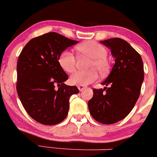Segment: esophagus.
Here are the masks:
<instances>
[{
	"instance_id": "esophagus-1",
	"label": "esophagus",
	"mask_w": 157,
	"mask_h": 157,
	"mask_svg": "<svg viewBox=\"0 0 157 157\" xmlns=\"http://www.w3.org/2000/svg\"><path fill=\"white\" fill-rule=\"evenodd\" d=\"M77 88H78V90H80V91H83L84 89L86 88V86H83V85H79V86H77Z\"/></svg>"
}]
</instances>
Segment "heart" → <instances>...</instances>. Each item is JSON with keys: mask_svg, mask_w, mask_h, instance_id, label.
<instances>
[{"mask_svg": "<svg viewBox=\"0 0 157 157\" xmlns=\"http://www.w3.org/2000/svg\"><path fill=\"white\" fill-rule=\"evenodd\" d=\"M76 50L80 54L91 58L86 71H77L70 77L69 81L71 84L86 85L95 81L98 77V71L93 67H96L101 74H105L110 67V62L107 58V49L98 42L87 41L76 47ZM58 64L66 73H73L76 69V58L68 51H64L58 57Z\"/></svg>", "mask_w": 157, "mask_h": 157, "instance_id": "1", "label": "heart"}]
</instances>
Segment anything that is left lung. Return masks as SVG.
Here are the masks:
<instances>
[{
	"mask_svg": "<svg viewBox=\"0 0 157 157\" xmlns=\"http://www.w3.org/2000/svg\"><path fill=\"white\" fill-rule=\"evenodd\" d=\"M111 50L115 64L103 89H93L88 102L92 117L105 124L124 119L131 112L140 96L144 81V64L140 54L128 42L119 38L100 41Z\"/></svg>",
	"mask_w": 157,
	"mask_h": 157,
	"instance_id": "1",
	"label": "left lung"
}]
</instances>
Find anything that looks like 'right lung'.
Returning a JSON list of instances; mask_svg holds the SVG:
<instances>
[{"mask_svg": "<svg viewBox=\"0 0 157 157\" xmlns=\"http://www.w3.org/2000/svg\"><path fill=\"white\" fill-rule=\"evenodd\" d=\"M77 43L52 32L31 39L19 56L17 93L26 112L41 124L61 122L68 113L70 97L79 93L76 86L64 83L68 77L58 64L59 55Z\"/></svg>", "mask_w": 157, "mask_h": 157, "instance_id": "1", "label": "right lung"}]
</instances>
